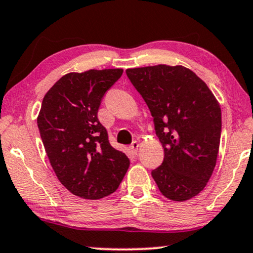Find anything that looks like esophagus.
<instances>
[{
	"mask_svg": "<svg viewBox=\"0 0 253 253\" xmlns=\"http://www.w3.org/2000/svg\"><path fill=\"white\" fill-rule=\"evenodd\" d=\"M129 150L132 152L133 154H136L138 153V150H139V142L138 141H133L132 144L129 146Z\"/></svg>",
	"mask_w": 253,
	"mask_h": 253,
	"instance_id": "obj_1",
	"label": "esophagus"
}]
</instances>
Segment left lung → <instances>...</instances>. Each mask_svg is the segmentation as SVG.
<instances>
[{
	"instance_id": "8db88e82",
	"label": "left lung",
	"mask_w": 253,
	"mask_h": 253,
	"mask_svg": "<svg viewBox=\"0 0 253 253\" xmlns=\"http://www.w3.org/2000/svg\"><path fill=\"white\" fill-rule=\"evenodd\" d=\"M153 117L164 161L152 171L160 192L174 202L200 193L217 163L220 106L208 84L182 66L158 65L126 71Z\"/></svg>"
}]
</instances>
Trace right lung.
Segmentation results:
<instances>
[{"mask_svg":"<svg viewBox=\"0 0 253 253\" xmlns=\"http://www.w3.org/2000/svg\"><path fill=\"white\" fill-rule=\"evenodd\" d=\"M123 69H90L63 75L48 90L38 117L45 153L69 192L96 200L117 191L129 159L108 141L97 119L103 95Z\"/></svg>","mask_w":253,"mask_h":253,"instance_id":"obj_1","label":"right lung"}]
</instances>
